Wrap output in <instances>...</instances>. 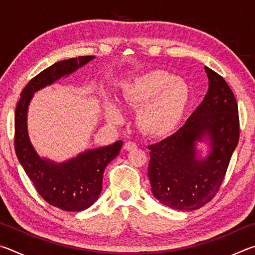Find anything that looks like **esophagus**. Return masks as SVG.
<instances>
[{"label":"esophagus","instance_id":"34e87169","mask_svg":"<svg viewBox=\"0 0 255 255\" xmlns=\"http://www.w3.org/2000/svg\"><path fill=\"white\" fill-rule=\"evenodd\" d=\"M137 147V145L135 143H132V141H127L126 144L124 145V148L126 150H132Z\"/></svg>","mask_w":255,"mask_h":255}]
</instances>
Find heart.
Wrapping results in <instances>:
<instances>
[{
	"mask_svg": "<svg viewBox=\"0 0 255 255\" xmlns=\"http://www.w3.org/2000/svg\"><path fill=\"white\" fill-rule=\"evenodd\" d=\"M125 105L140 108L137 124L150 137H164L174 130L191 100V89L187 82L163 70L144 73L128 82L123 93ZM108 122L119 124L124 114L110 99L105 100Z\"/></svg>",
	"mask_w": 255,
	"mask_h": 255,
	"instance_id": "obj_1",
	"label": "heart"
}]
</instances>
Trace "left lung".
<instances>
[{"label":"left lung","instance_id":"left-lung-1","mask_svg":"<svg viewBox=\"0 0 255 255\" xmlns=\"http://www.w3.org/2000/svg\"><path fill=\"white\" fill-rule=\"evenodd\" d=\"M208 92L173 135L148 146L153 196L170 208L191 211L213 199L239 144L240 120L234 93L221 75L205 66ZM207 145L205 157L196 146Z\"/></svg>","mask_w":255,"mask_h":255}]
</instances>
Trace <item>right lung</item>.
<instances>
[{
  "instance_id": "right-lung-1",
  "label": "right lung",
  "mask_w": 255,
  "mask_h": 255,
  "mask_svg": "<svg viewBox=\"0 0 255 255\" xmlns=\"http://www.w3.org/2000/svg\"><path fill=\"white\" fill-rule=\"evenodd\" d=\"M94 56L60 60L39 73L21 92L14 115L15 154L38 193L49 205L66 211H81L98 200L102 190L103 172L112 159L118 156L123 141L105 147L86 149L77 156L58 163L41 157L30 140L28 109L34 92L91 62Z\"/></svg>"
}]
</instances>
